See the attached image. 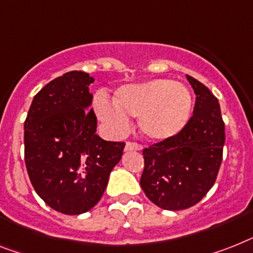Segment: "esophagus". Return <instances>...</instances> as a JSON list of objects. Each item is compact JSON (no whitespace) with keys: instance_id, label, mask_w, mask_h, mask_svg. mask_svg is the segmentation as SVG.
I'll return each mask as SVG.
<instances>
[{"instance_id":"34e87169","label":"esophagus","mask_w":253,"mask_h":253,"mask_svg":"<svg viewBox=\"0 0 253 253\" xmlns=\"http://www.w3.org/2000/svg\"><path fill=\"white\" fill-rule=\"evenodd\" d=\"M139 150H142V145L137 142H126L125 145V151H139Z\"/></svg>"}]
</instances>
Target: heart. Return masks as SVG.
<instances>
[{"instance_id":"1","label":"heart","mask_w":253,"mask_h":253,"mask_svg":"<svg viewBox=\"0 0 253 253\" xmlns=\"http://www.w3.org/2000/svg\"><path fill=\"white\" fill-rule=\"evenodd\" d=\"M98 116L115 131L128 129V118H138V128L154 142L172 139L185 129L193 114V97L186 86L169 79H155L119 87L114 104L95 101Z\"/></svg>"}]
</instances>
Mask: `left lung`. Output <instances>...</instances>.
<instances>
[{
	"label": "left lung",
	"mask_w": 253,
	"mask_h": 253,
	"mask_svg": "<svg viewBox=\"0 0 253 253\" xmlns=\"http://www.w3.org/2000/svg\"><path fill=\"white\" fill-rule=\"evenodd\" d=\"M197 94L193 116L179 134L143 150L141 187L163 210L195 206L214 185L225 143L218 99L204 84L186 75Z\"/></svg>",
	"instance_id": "1"
}]
</instances>
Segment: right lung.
<instances>
[{"label": "right lung", "mask_w": 253, "mask_h": 253, "mask_svg": "<svg viewBox=\"0 0 253 253\" xmlns=\"http://www.w3.org/2000/svg\"><path fill=\"white\" fill-rule=\"evenodd\" d=\"M89 74L71 71L33 98L24 122V160L39 197L63 214L91 210L120 162L124 142L98 134Z\"/></svg>", "instance_id": "right-lung-1"}]
</instances>
